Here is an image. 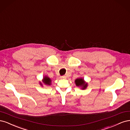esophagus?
Masks as SVG:
<instances>
[{"mask_svg": "<svg viewBox=\"0 0 130 130\" xmlns=\"http://www.w3.org/2000/svg\"><path fill=\"white\" fill-rule=\"evenodd\" d=\"M66 78V77L65 76H61V79H65Z\"/></svg>", "mask_w": 130, "mask_h": 130, "instance_id": "obj_1", "label": "esophagus"}]
</instances>
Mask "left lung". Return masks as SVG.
Masks as SVG:
<instances>
[{
	"mask_svg": "<svg viewBox=\"0 0 130 130\" xmlns=\"http://www.w3.org/2000/svg\"><path fill=\"white\" fill-rule=\"evenodd\" d=\"M75 83H76V86L82 87L81 89L84 90L87 86V84L85 83V82L83 78H78L75 80Z\"/></svg>",
	"mask_w": 130,
	"mask_h": 130,
	"instance_id": "1",
	"label": "left lung"
}]
</instances>
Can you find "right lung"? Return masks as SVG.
I'll return each instance as SVG.
<instances>
[{
  "instance_id": "right-lung-1",
  "label": "right lung",
  "mask_w": 130,
  "mask_h": 130,
  "mask_svg": "<svg viewBox=\"0 0 130 130\" xmlns=\"http://www.w3.org/2000/svg\"><path fill=\"white\" fill-rule=\"evenodd\" d=\"M43 82L46 85H51V79L48 78L47 76H45L43 79ZM40 84L41 85H42V84H41V82H40Z\"/></svg>"
}]
</instances>
